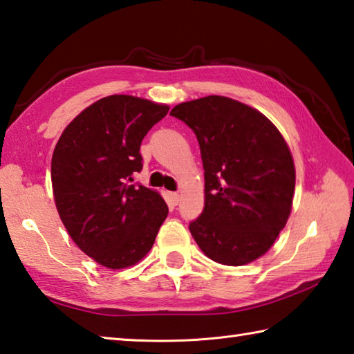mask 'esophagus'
Listing matches in <instances>:
<instances>
[{"label":"esophagus","instance_id":"esophagus-1","mask_svg":"<svg viewBox=\"0 0 354 354\" xmlns=\"http://www.w3.org/2000/svg\"><path fill=\"white\" fill-rule=\"evenodd\" d=\"M169 196H170V203L173 205H178V203H179V194H176V192H170Z\"/></svg>","mask_w":354,"mask_h":354}]
</instances>
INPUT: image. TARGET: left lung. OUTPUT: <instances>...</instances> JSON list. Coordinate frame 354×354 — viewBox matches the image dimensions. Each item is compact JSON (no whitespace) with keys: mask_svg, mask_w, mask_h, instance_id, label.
Segmentation results:
<instances>
[{"mask_svg":"<svg viewBox=\"0 0 354 354\" xmlns=\"http://www.w3.org/2000/svg\"><path fill=\"white\" fill-rule=\"evenodd\" d=\"M192 128L204 167V210L189 224L203 252L241 266L259 259L285 227L295 170L285 139L254 108L221 95L176 105Z\"/></svg>","mask_w":354,"mask_h":354,"instance_id":"8db88e82","label":"left lung"}]
</instances>
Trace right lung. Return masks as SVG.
Segmentation results:
<instances>
[{"label":"right lung","mask_w":354,"mask_h":354,"mask_svg":"<svg viewBox=\"0 0 354 354\" xmlns=\"http://www.w3.org/2000/svg\"><path fill=\"white\" fill-rule=\"evenodd\" d=\"M167 113L150 100L110 95L77 115L55 145L57 210L71 239L102 266L138 263L169 214L158 192L133 184L142 170V139Z\"/></svg>","instance_id":"1"}]
</instances>
